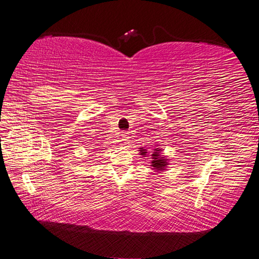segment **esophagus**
<instances>
[{"instance_id":"1","label":"esophagus","mask_w":259,"mask_h":259,"mask_svg":"<svg viewBox=\"0 0 259 259\" xmlns=\"http://www.w3.org/2000/svg\"><path fill=\"white\" fill-rule=\"evenodd\" d=\"M120 136H121V141H123V142H126V141L129 140V138H130L128 133H121Z\"/></svg>"}]
</instances>
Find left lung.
Listing matches in <instances>:
<instances>
[{
    "mask_svg": "<svg viewBox=\"0 0 259 259\" xmlns=\"http://www.w3.org/2000/svg\"><path fill=\"white\" fill-rule=\"evenodd\" d=\"M140 155L142 156H146L147 155V150L144 149V148H140ZM152 162H151V166L153 167V169H156L157 171H161L164 168L167 167L168 164V160L164 157L160 156V149L159 148H156L155 151L152 153Z\"/></svg>",
    "mask_w": 259,
    "mask_h": 259,
    "instance_id": "1",
    "label": "left lung"
}]
</instances>
